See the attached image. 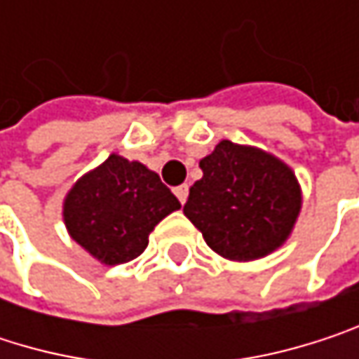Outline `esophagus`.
I'll use <instances>...</instances> for the list:
<instances>
[{"label": "esophagus", "mask_w": 359, "mask_h": 359, "mask_svg": "<svg viewBox=\"0 0 359 359\" xmlns=\"http://www.w3.org/2000/svg\"><path fill=\"white\" fill-rule=\"evenodd\" d=\"M175 195L179 197L180 203H184V201H187V197H189V187H187V184H180V187L175 189Z\"/></svg>", "instance_id": "obj_1"}]
</instances>
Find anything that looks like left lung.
I'll return each instance as SVG.
<instances>
[{
  "mask_svg": "<svg viewBox=\"0 0 359 359\" xmlns=\"http://www.w3.org/2000/svg\"><path fill=\"white\" fill-rule=\"evenodd\" d=\"M184 216L208 248L231 262H253L283 248L302 212V184L280 158L222 139L199 160Z\"/></svg>",
  "mask_w": 359,
  "mask_h": 359,
  "instance_id": "left-lung-1",
  "label": "left lung"
}]
</instances>
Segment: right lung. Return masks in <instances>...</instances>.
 <instances>
[{
  "instance_id": "obj_1",
  "label": "right lung",
  "mask_w": 359,
  "mask_h": 359,
  "mask_svg": "<svg viewBox=\"0 0 359 359\" xmlns=\"http://www.w3.org/2000/svg\"><path fill=\"white\" fill-rule=\"evenodd\" d=\"M179 208L158 172L111 154L70 187L62 218L72 241L91 257L118 266L141 255L149 233Z\"/></svg>"
}]
</instances>
